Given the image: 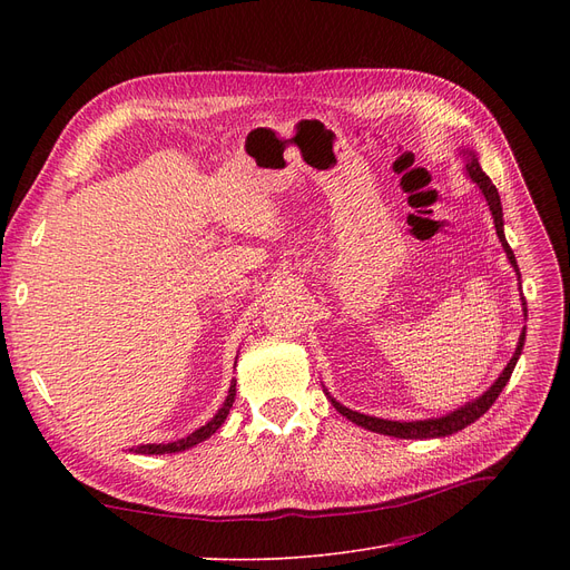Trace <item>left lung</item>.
<instances>
[{"label":"left lung","mask_w":570,"mask_h":570,"mask_svg":"<svg viewBox=\"0 0 570 570\" xmlns=\"http://www.w3.org/2000/svg\"><path fill=\"white\" fill-rule=\"evenodd\" d=\"M466 161V175L473 179V183L478 185V189L483 191L488 205H490V213H492V219H494V228H497V235H499V243L508 256V261H511L515 275L520 279V267H518V261H515V254L513 249L508 247L505 243V235H503V209H501V198H499V191L497 187L492 185V179L483 173L481 164H478V157L475 153H471V149H462L460 153ZM522 301V312L527 316V303L524 297H520ZM524 337H527V327H522V335H520V342H518V348L511 357V363H508L503 367V372L499 374V379L492 383L490 391H485L481 397H475L473 402H466L464 406L445 413V415H439V417H428V421H411V423H400V421H383V417H374V415H365V413H357V411H351L346 406H342L335 397H331L333 406L346 415L351 423H355L357 428H365L370 432H376V434H385V436H395V439H436V436H448V434H455L460 430H464L466 425L475 423L478 417H481L499 397V393L503 391V385L508 383V379H511L520 355H522V346H524ZM331 395V393H325Z\"/></svg>","instance_id":"1"}]
</instances>
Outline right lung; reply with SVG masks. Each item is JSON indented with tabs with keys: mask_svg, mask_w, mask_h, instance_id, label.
<instances>
[{
	"mask_svg": "<svg viewBox=\"0 0 570 570\" xmlns=\"http://www.w3.org/2000/svg\"><path fill=\"white\" fill-rule=\"evenodd\" d=\"M233 402H235V379L230 381L228 395H226L222 409L215 413V417H209V423H205L203 428H198L196 432H191V434L185 436V439H177V441H173V443H142V445H138V448H131V453H138V455H164V453H183V451H187V448H194L196 443H200V441L213 436V434L224 425V421H226V415H228Z\"/></svg>",
	"mask_w": 570,
	"mask_h": 570,
	"instance_id": "right-lung-1",
	"label": "right lung"
}]
</instances>
